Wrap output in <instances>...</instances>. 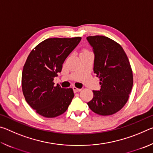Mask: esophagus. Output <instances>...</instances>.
Wrapping results in <instances>:
<instances>
[{
	"mask_svg": "<svg viewBox=\"0 0 153 153\" xmlns=\"http://www.w3.org/2000/svg\"><path fill=\"white\" fill-rule=\"evenodd\" d=\"M73 90L74 92H80L82 90L81 88H76V86H74L73 87Z\"/></svg>",
	"mask_w": 153,
	"mask_h": 153,
	"instance_id": "esophagus-1",
	"label": "esophagus"
}]
</instances>
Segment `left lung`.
<instances>
[{"instance_id":"obj_1","label":"left lung","mask_w":153,"mask_h":153,"mask_svg":"<svg viewBox=\"0 0 153 153\" xmlns=\"http://www.w3.org/2000/svg\"><path fill=\"white\" fill-rule=\"evenodd\" d=\"M94 53V73L100 79V89L93 90L87 103L93 112L111 115L126 104L133 86V74L125 51L120 44L104 36H88Z\"/></svg>"}]
</instances>
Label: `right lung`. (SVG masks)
Wrapping results in <instances>:
<instances>
[{
  "label": "right lung",
  "instance_id": "obj_1",
  "mask_svg": "<svg viewBox=\"0 0 153 153\" xmlns=\"http://www.w3.org/2000/svg\"><path fill=\"white\" fill-rule=\"evenodd\" d=\"M81 37L46 39L30 52L22 71V86L25 99L41 116L53 118L67 111L74 97L71 88L55 86L65 59Z\"/></svg>",
  "mask_w": 153,
  "mask_h": 153
}]
</instances>
